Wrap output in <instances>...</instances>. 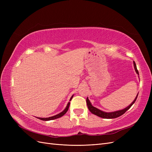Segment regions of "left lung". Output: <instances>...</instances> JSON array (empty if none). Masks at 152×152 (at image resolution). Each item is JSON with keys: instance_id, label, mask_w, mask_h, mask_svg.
<instances>
[{"instance_id": "1", "label": "left lung", "mask_w": 152, "mask_h": 152, "mask_svg": "<svg viewBox=\"0 0 152 152\" xmlns=\"http://www.w3.org/2000/svg\"><path fill=\"white\" fill-rule=\"evenodd\" d=\"M134 69H135L136 73L139 75V72H138V70H137L136 65V63H135L134 61ZM137 95H138V94H137ZM137 95L136 96L135 99L133 101V102L129 106V107H126L125 109H123V110H118V111L113 112H108V113L104 112L102 111V110H99L98 108H96V107H93V106L91 104V103L90 102V101L89 100L88 98H87V99H86V102H87V107H88L89 111L92 113H93L94 115H97V116H98L99 117L104 118H117V117H118L121 116L122 115H123L124 113H126V112L127 111V110H128L131 107V106L135 103L136 100L137 99Z\"/></svg>"}]
</instances>
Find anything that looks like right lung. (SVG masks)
Listing matches in <instances>:
<instances>
[{
    "mask_svg": "<svg viewBox=\"0 0 152 152\" xmlns=\"http://www.w3.org/2000/svg\"><path fill=\"white\" fill-rule=\"evenodd\" d=\"M72 98H73V96H72V97H71V98H70V101H71V99H72ZM70 103L69 102V103H68L67 106H66V108H65V110H64L62 112H61L60 113H59V114L56 115H54V116H53V117H48V118H40V117H39V118L37 117V118H39V119H40V120H42V121H51V120H54V119L58 118H59V117H61L63 116L64 115H65V114L67 112L68 110V108H69V106H70Z\"/></svg>",
    "mask_w": 152,
    "mask_h": 152,
    "instance_id": "add662e5",
    "label": "right lung"
}]
</instances>
